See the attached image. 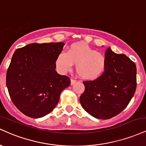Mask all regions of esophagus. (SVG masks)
Returning a JSON list of instances; mask_svg holds the SVG:
<instances>
[{"label":"esophagus","instance_id":"esophagus-1","mask_svg":"<svg viewBox=\"0 0 146 146\" xmlns=\"http://www.w3.org/2000/svg\"><path fill=\"white\" fill-rule=\"evenodd\" d=\"M76 82H77V80H74V79H71V85L74 84Z\"/></svg>","mask_w":146,"mask_h":146}]
</instances>
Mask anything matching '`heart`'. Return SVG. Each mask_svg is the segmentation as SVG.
<instances>
[{
  "label": "heart",
  "instance_id": "1",
  "mask_svg": "<svg viewBox=\"0 0 146 146\" xmlns=\"http://www.w3.org/2000/svg\"><path fill=\"white\" fill-rule=\"evenodd\" d=\"M75 65V71L84 80H95L103 74L107 61L104 55L86 43H74L66 53L61 52L56 59L57 70L61 73L70 71Z\"/></svg>",
  "mask_w": 146,
  "mask_h": 146
}]
</instances>
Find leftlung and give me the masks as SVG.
Listing matches in <instances>:
<instances>
[{"mask_svg":"<svg viewBox=\"0 0 146 146\" xmlns=\"http://www.w3.org/2000/svg\"><path fill=\"white\" fill-rule=\"evenodd\" d=\"M105 71L96 80L83 82L84 92L80 98L82 106L91 116L108 119L126 108L135 93L137 68L124 54L108 48L105 53Z\"/></svg>","mask_w":146,"mask_h":146,"instance_id":"8db88e82","label":"left lung"}]
</instances>
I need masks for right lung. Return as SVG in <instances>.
Here are the masks:
<instances>
[{"label": "right lung", "mask_w": 146, "mask_h": 146, "mask_svg": "<svg viewBox=\"0 0 146 146\" xmlns=\"http://www.w3.org/2000/svg\"><path fill=\"white\" fill-rule=\"evenodd\" d=\"M64 42L32 43L16 50L7 71L6 84L11 101L20 111L40 118L54 109L61 92L71 84L57 73L56 59Z\"/></svg>", "instance_id": "right-lung-1"}]
</instances>
